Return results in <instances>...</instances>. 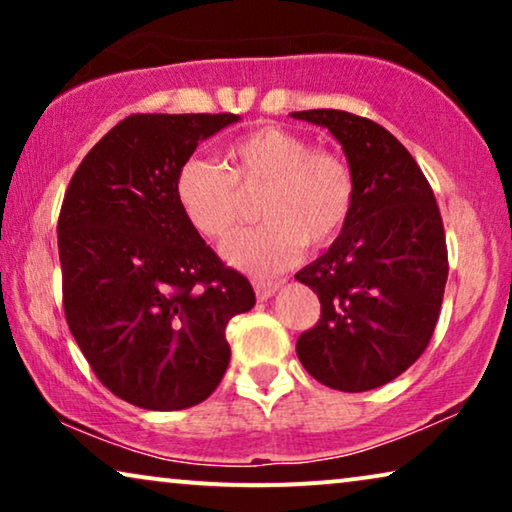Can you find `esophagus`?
<instances>
[{"label":"esophagus","instance_id":"obj_1","mask_svg":"<svg viewBox=\"0 0 512 512\" xmlns=\"http://www.w3.org/2000/svg\"><path fill=\"white\" fill-rule=\"evenodd\" d=\"M279 289V282H270V279H256L254 282V291L258 300H268L270 296H275Z\"/></svg>","mask_w":512,"mask_h":512}]
</instances>
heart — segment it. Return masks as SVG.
Segmentation results:
<instances>
[{
	"label": "heart",
	"mask_w": 512,
	"mask_h": 512,
	"mask_svg": "<svg viewBox=\"0 0 512 512\" xmlns=\"http://www.w3.org/2000/svg\"><path fill=\"white\" fill-rule=\"evenodd\" d=\"M223 167L188 158L174 177V198L188 226L223 242L244 214L242 195L263 191V226L233 237L223 249L235 268L270 275L303 254L305 242L328 247L345 233L356 205V177L345 156L314 149L310 139L261 128L226 149Z\"/></svg>",
	"instance_id": "1"
}]
</instances>
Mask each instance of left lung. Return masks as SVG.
<instances>
[{
    "label": "left lung",
    "mask_w": 512,
    "mask_h": 512,
    "mask_svg": "<svg viewBox=\"0 0 512 512\" xmlns=\"http://www.w3.org/2000/svg\"><path fill=\"white\" fill-rule=\"evenodd\" d=\"M291 116L331 130L356 177L345 233L296 275L321 303L298 359L331 389H377L408 370L436 331L450 270L440 209L417 160L382 125L338 109Z\"/></svg>",
    "instance_id": "8db88e82"
}]
</instances>
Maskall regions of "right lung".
<instances>
[{
	"label": "right lung",
	"mask_w": 512,
	"mask_h": 512,
	"mask_svg": "<svg viewBox=\"0 0 512 512\" xmlns=\"http://www.w3.org/2000/svg\"><path fill=\"white\" fill-rule=\"evenodd\" d=\"M235 114H132L76 167L62 200V305L111 394L184 410L226 375V326L256 303L249 279L188 226L174 177Z\"/></svg>",
	"instance_id": "add662e5"
}]
</instances>
